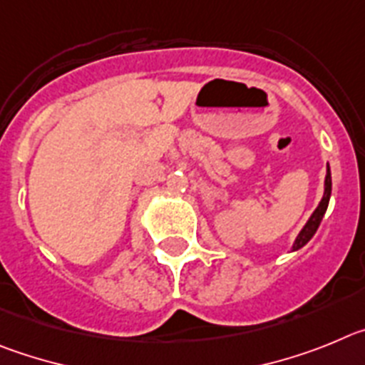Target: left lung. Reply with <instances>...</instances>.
<instances>
[{
	"mask_svg": "<svg viewBox=\"0 0 365 365\" xmlns=\"http://www.w3.org/2000/svg\"><path fill=\"white\" fill-rule=\"evenodd\" d=\"M329 198H331V170H329V165H327L326 183H324V196H322L318 207L314 209V212L311 215V218L307 220V223H305L304 229L300 231V235H298L297 240H294L293 251H298L300 247H304V245L307 244L311 238H313L314 232H317V229H318V225H320L322 218H324V215H326L327 205H329Z\"/></svg>",
	"mask_w": 365,
	"mask_h": 365,
	"instance_id": "8db88e82",
	"label": "left lung"
}]
</instances>
